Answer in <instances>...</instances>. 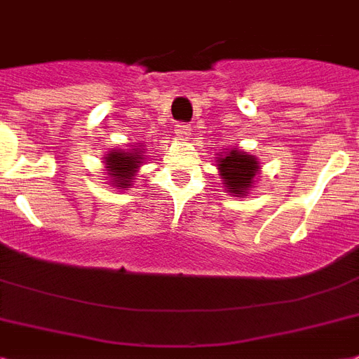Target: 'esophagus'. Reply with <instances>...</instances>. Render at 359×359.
I'll use <instances>...</instances> for the list:
<instances>
[{"label":"esophagus","mask_w":359,"mask_h":359,"mask_svg":"<svg viewBox=\"0 0 359 359\" xmlns=\"http://www.w3.org/2000/svg\"><path fill=\"white\" fill-rule=\"evenodd\" d=\"M175 133H177V137H180V139H188L191 133V128L188 124H177V130H175Z\"/></svg>","instance_id":"esophagus-1"}]
</instances>
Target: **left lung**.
I'll list each match as a JSON object with an SVG mask.
<instances>
[{
    "instance_id": "1",
    "label": "left lung",
    "mask_w": 359,
    "mask_h": 359,
    "mask_svg": "<svg viewBox=\"0 0 359 359\" xmlns=\"http://www.w3.org/2000/svg\"><path fill=\"white\" fill-rule=\"evenodd\" d=\"M218 171L224 180V186L229 194L235 196H246L254 186V179L259 171V163L254 156L241 152V150H229L228 154L218 158Z\"/></svg>"
}]
</instances>
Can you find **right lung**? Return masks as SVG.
I'll use <instances>...</instances> for the list:
<instances>
[{
	"label": "right lung",
	"mask_w": 359,
	"mask_h": 359,
	"mask_svg": "<svg viewBox=\"0 0 359 359\" xmlns=\"http://www.w3.org/2000/svg\"><path fill=\"white\" fill-rule=\"evenodd\" d=\"M143 149L141 150H111L105 156V169L111 177V184L118 186V190H126L133 184L137 169L143 163Z\"/></svg>",
	"instance_id": "1"
}]
</instances>
